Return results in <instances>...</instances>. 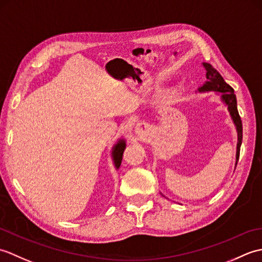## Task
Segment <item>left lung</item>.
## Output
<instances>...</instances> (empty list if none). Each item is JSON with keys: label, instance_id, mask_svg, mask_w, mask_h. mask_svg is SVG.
<instances>
[{"label": "left lung", "instance_id": "left-lung-1", "mask_svg": "<svg viewBox=\"0 0 262 262\" xmlns=\"http://www.w3.org/2000/svg\"><path fill=\"white\" fill-rule=\"evenodd\" d=\"M203 66L206 72V81L204 84L198 89L199 92L205 91H215L221 93V99L226 105L230 111L232 120L236 126L237 132V146H236V161L240 157V147L242 144V121L241 117L238 115L237 105H236V97L234 94V90L231 85L227 84L224 81L222 75L217 72L213 66L208 63H203Z\"/></svg>", "mask_w": 262, "mask_h": 262}]
</instances>
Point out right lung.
I'll return each instance as SVG.
<instances>
[{
    "instance_id": "right-lung-1",
    "label": "right lung",
    "mask_w": 262,
    "mask_h": 262,
    "mask_svg": "<svg viewBox=\"0 0 262 262\" xmlns=\"http://www.w3.org/2000/svg\"><path fill=\"white\" fill-rule=\"evenodd\" d=\"M125 147H126L125 140H119L118 143L115 144V146L113 147V153H111V155H113V160H114L116 169H118L121 164L122 153L125 151Z\"/></svg>"
}]
</instances>
